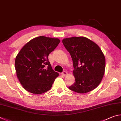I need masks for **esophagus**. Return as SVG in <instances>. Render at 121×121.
<instances>
[{
    "label": "esophagus",
    "instance_id": "1",
    "mask_svg": "<svg viewBox=\"0 0 121 121\" xmlns=\"http://www.w3.org/2000/svg\"><path fill=\"white\" fill-rule=\"evenodd\" d=\"M61 74L63 76H66V75H67V74H68V73H67V72H66V71H63V72Z\"/></svg>",
    "mask_w": 121,
    "mask_h": 121
}]
</instances>
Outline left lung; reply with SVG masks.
I'll list each match as a JSON object with an SVG mask.
<instances>
[{"label":"left lung","mask_w":121,"mask_h":121,"mask_svg":"<svg viewBox=\"0 0 121 121\" xmlns=\"http://www.w3.org/2000/svg\"><path fill=\"white\" fill-rule=\"evenodd\" d=\"M62 43L70 53L74 68L75 82L69 89L78 93L95 89L105 70V57L99 46L85 37L64 38Z\"/></svg>","instance_id":"obj_1"}]
</instances>
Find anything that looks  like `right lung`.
I'll use <instances>...</instances> for the list:
<instances>
[{
	"label": "right lung",
	"mask_w": 121,
	"mask_h": 121,
	"mask_svg": "<svg viewBox=\"0 0 121 121\" xmlns=\"http://www.w3.org/2000/svg\"><path fill=\"white\" fill-rule=\"evenodd\" d=\"M60 42L58 38L37 37L18 53L15 61L16 76L26 91L39 95L51 89L59 73L52 69L48 57Z\"/></svg>",
	"instance_id": "obj_1"
}]
</instances>
